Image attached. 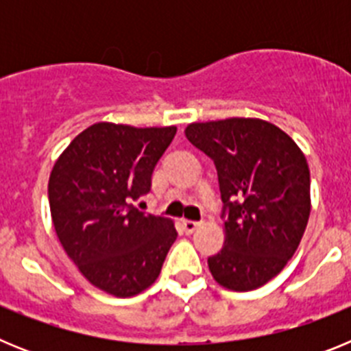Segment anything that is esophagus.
<instances>
[{"instance_id": "esophagus-1", "label": "esophagus", "mask_w": 351, "mask_h": 351, "mask_svg": "<svg viewBox=\"0 0 351 351\" xmlns=\"http://www.w3.org/2000/svg\"><path fill=\"white\" fill-rule=\"evenodd\" d=\"M198 225H200V223H198V221H190V219H184V221L181 223L182 232H184V234H193V232L198 228Z\"/></svg>"}]
</instances>
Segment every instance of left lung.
I'll list each match as a JSON object with an SVG mask.
<instances>
[{
	"label": "left lung",
	"mask_w": 351,
	"mask_h": 351,
	"mask_svg": "<svg viewBox=\"0 0 351 351\" xmlns=\"http://www.w3.org/2000/svg\"><path fill=\"white\" fill-rule=\"evenodd\" d=\"M184 135L218 172L225 246L207 260L210 274L228 290H255L283 271L306 230V156L283 130L251 117L191 123Z\"/></svg>",
	"instance_id": "8db88e82"
}]
</instances>
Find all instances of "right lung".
<instances>
[{
	"instance_id": "right-lung-1",
	"label": "right lung",
	"mask_w": 351,
	"mask_h": 351,
	"mask_svg": "<svg viewBox=\"0 0 351 351\" xmlns=\"http://www.w3.org/2000/svg\"><path fill=\"white\" fill-rule=\"evenodd\" d=\"M178 128L96 123L63 151L49 178L52 223L71 262L96 288L133 297L156 281L178 232L133 202Z\"/></svg>"
}]
</instances>
